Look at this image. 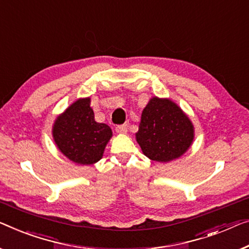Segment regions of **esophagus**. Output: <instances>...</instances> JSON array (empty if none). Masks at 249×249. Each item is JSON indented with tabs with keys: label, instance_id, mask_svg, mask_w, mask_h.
Here are the masks:
<instances>
[{
	"label": "esophagus",
	"instance_id": "34e87169",
	"mask_svg": "<svg viewBox=\"0 0 249 249\" xmlns=\"http://www.w3.org/2000/svg\"><path fill=\"white\" fill-rule=\"evenodd\" d=\"M127 127H128L127 124H122V125H117L115 129H116L117 133H126L127 132Z\"/></svg>",
	"mask_w": 249,
	"mask_h": 249
}]
</instances>
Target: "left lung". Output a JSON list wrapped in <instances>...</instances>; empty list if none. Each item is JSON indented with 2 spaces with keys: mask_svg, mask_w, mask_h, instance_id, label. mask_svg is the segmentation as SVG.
Wrapping results in <instances>:
<instances>
[{
  "mask_svg": "<svg viewBox=\"0 0 249 249\" xmlns=\"http://www.w3.org/2000/svg\"><path fill=\"white\" fill-rule=\"evenodd\" d=\"M136 141L148 159L169 162L190 147L194 125L177 104L154 97L143 109Z\"/></svg>",
  "mask_w": 249,
  "mask_h": 249,
  "instance_id": "8db88e82",
  "label": "left lung"
}]
</instances>
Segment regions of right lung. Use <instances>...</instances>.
Here are the masks:
<instances>
[{"label":"right lung","mask_w":249,"mask_h":249,"mask_svg":"<svg viewBox=\"0 0 249 249\" xmlns=\"http://www.w3.org/2000/svg\"><path fill=\"white\" fill-rule=\"evenodd\" d=\"M53 134L69 160L88 165L101 160L113 133L108 125L95 121L90 98H86L73 103L55 120Z\"/></svg>","instance_id":"obj_1"}]
</instances>
